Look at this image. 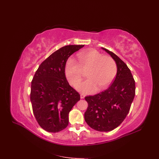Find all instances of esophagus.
Segmentation results:
<instances>
[{"label":"esophagus","mask_w":159,"mask_h":159,"mask_svg":"<svg viewBox=\"0 0 159 159\" xmlns=\"http://www.w3.org/2000/svg\"><path fill=\"white\" fill-rule=\"evenodd\" d=\"M80 96V98H81V99H84V97H85V95L83 94V93H81Z\"/></svg>","instance_id":"esophagus-1"}]
</instances>
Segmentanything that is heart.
Segmentation results:
<instances>
[{
	"instance_id": "obj_1",
	"label": "heart",
	"mask_w": 159,
	"mask_h": 159,
	"mask_svg": "<svg viewBox=\"0 0 159 159\" xmlns=\"http://www.w3.org/2000/svg\"><path fill=\"white\" fill-rule=\"evenodd\" d=\"M79 63L73 58L67 60L65 73L70 84L75 86L82 78V70L90 69L88 79L76 86V89L84 93L102 91L111 84L116 74V65L113 58L104 56L94 49H88L78 54Z\"/></svg>"
}]
</instances>
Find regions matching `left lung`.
Instances as JSON below:
<instances>
[{
	"mask_svg": "<svg viewBox=\"0 0 159 159\" xmlns=\"http://www.w3.org/2000/svg\"><path fill=\"white\" fill-rule=\"evenodd\" d=\"M115 60L117 72L108 89L85 97L89 106L84 113L88 125L99 132H109L118 127L130 111L136 85L130 70L113 52L102 48Z\"/></svg>",
	"mask_w": 159,
	"mask_h": 159,
	"instance_id": "left-lung-1",
	"label": "left lung"
}]
</instances>
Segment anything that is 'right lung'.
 Wrapping results in <instances>:
<instances>
[{
    "label": "right lung",
    "instance_id": "obj_1",
    "mask_svg": "<svg viewBox=\"0 0 159 159\" xmlns=\"http://www.w3.org/2000/svg\"><path fill=\"white\" fill-rule=\"evenodd\" d=\"M84 45H68L54 52L40 65L31 82L33 114L44 130L56 133L69 124V113L80 94L69 84L65 68L70 56Z\"/></svg>",
    "mask_w": 159,
    "mask_h": 159
}]
</instances>
